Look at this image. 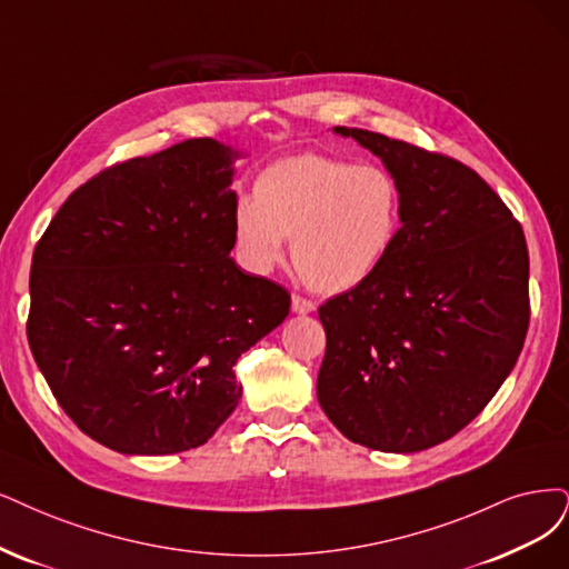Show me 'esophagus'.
Returning <instances> with one entry per match:
<instances>
[{"instance_id":"1","label":"esophagus","mask_w":569,"mask_h":569,"mask_svg":"<svg viewBox=\"0 0 569 569\" xmlns=\"http://www.w3.org/2000/svg\"><path fill=\"white\" fill-rule=\"evenodd\" d=\"M290 309L296 311V313H311L313 309H317V305H313V302L307 300V298H302V296H292Z\"/></svg>"}]
</instances>
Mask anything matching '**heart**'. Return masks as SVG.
Masks as SVG:
<instances>
[{
	"label": "heart",
	"instance_id": "1",
	"mask_svg": "<svg viewBox=\"0 0 569 569\" xmlns=\"http://www.w3.org/2000/svg\"><path fill=\"white\" fill-rule=\"evenodd\" d=\"M401 227V189L387 168L330 154H296L267 166L256 201L239 199L231 234L243 262L267 273L292 237V264L319 292L368 281Z\"/></svg>",
	"mask_w": 569,
	"mask_h": 569
}]
</instances>
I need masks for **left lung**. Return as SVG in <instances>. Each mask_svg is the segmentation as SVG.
Segmentation results:
<instances>
[{
    "mask_svg": "<svg viewBox=\"0 0 569 569\" xmlns=\"http://www.w3.org/2000/svg\"><path fill=\"white\" fill-rule=\"evenodd\" d=\"M401 189V229L368 281L330 298L317 396L353 443L419 452L465 429L513 370L530 326L520 222L469 166L335 126Z\"/></svg>",
    "mask_w": 569,
    "mask_h": 569,
    "instance_id": "left-lung-1",
    "label": "left lung"
}]
</instances>
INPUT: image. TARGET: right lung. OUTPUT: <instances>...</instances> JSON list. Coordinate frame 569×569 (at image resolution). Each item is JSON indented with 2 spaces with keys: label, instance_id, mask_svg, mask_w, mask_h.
<instances>
[{
  "label": "right lung",
  "instance_id": "add662e5",
  "mask_svg": "<svg viewBox=\"0 0 569 569\" xmlns=\"http://www.w3.org/2000/svg\"><path fill=\"white\" fill-rule=\"evenodd\" d=\"M237 157L192 138L104 168L34 248L32 356L60 408L104 448L203 446L239 406V356L288 317V290L229 258Z\"/></svg>",
  "mask_w": 569,
  "mask_h": 569
}]
</instances>
